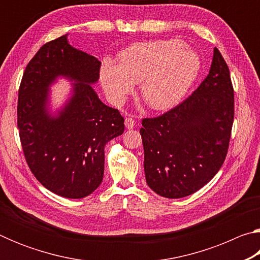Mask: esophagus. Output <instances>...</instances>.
Wrapping results in <instances>:
<instances>
[{"label":"esophagus","mask_w":260,"mask_h":260,"mask_svg":"<svg viewBox=\"0 0 260 260\" xmlns=\"http://www.w3.org/2000/svg\"><path fill=\"white\" fill-rule=\"evenodd\" d=\"M125 126H126L127 129H132L135 126V120L133 119V118L127 117L125 119Z\"/></svg>","instance_id":"esophagus-1"}]
</instances>
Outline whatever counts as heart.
<instances>
[{
	"label": "heart",
	"mask_w": 260,
	"mask_h": 260,
	"mask_svg": "<svg viewBox=\"0 0 260 260\" xmlns=\"http://www.w3.org/2000/svg\"><path fill=\"white\" fill-rule=\"evenodd\" d=\"M201 60L178 39L139 42L122 50L119 64L104 60L101 82L113 103H121L139 83L142 99L151 109L177 104L195 81Z\"/></svg>",
	"instance_id": "b5f03b06"
}]
</instances>
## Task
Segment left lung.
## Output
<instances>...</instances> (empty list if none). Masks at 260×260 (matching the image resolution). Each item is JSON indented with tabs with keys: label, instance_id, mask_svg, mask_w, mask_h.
I'll return each instance as SVG.
<instances>
[{
	"label": "left lung",
	"instance_id": "obj_1",
	"mask_svg": "<svg viewBox=\"0 0 260 260\" xmlns=\"http://www.w3.org/2000/svg\"><path fill=\"white\" fill-rule=\"evenodd\" d=\"M234 88L228 65L214 48L210 72L181 103L142 119L148 186L166 199H181L218 173L230 147Z\"/></svg>",
	"mask_w": 260,
	"mask_h": 260
}]
</instances>
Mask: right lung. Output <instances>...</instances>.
<instances>
[{"mask_svg":"<svg viewBox=\"0 0 260 260\" xmlns=\"http://www.w3.org/2000/svg\"><path fill=\"white\" fill-rule=\"evenodd\" d=\"M67 37L45 43L26 67L17 125L26 162L38 181L65 199H83L102 182L104 147L124 133L125 120L91 87L100 78L101 61L70 46ZM58 76L76 83L69 103L51 117L47 93Z\"/></svg>","mask_w":260,"mask_h":260,"instance_id":"1","label":"right lung"}]
</instances>
